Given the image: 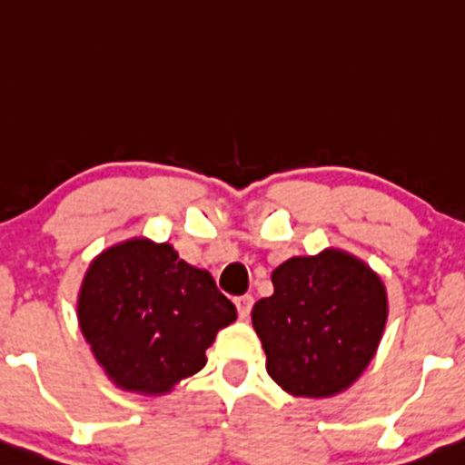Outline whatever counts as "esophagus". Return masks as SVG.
<instances>
[{"label":"esophagus","mask_w":465,"mask_h":465,"mask_svg":"<svg viewBox=\"0 0 465 465\" xmlns=\"http://www.w3.org/2000/svg\"><path fill=\"white\" fill-rule=\"evenodd\" d=\"M236 307H238L240 318H247V316L251 314V307H253V296H251V294L238 296V299H236Z\"/></svg>","instance_id":"obj_1"}]
</instances>
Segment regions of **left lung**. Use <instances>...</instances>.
Returning a JSON list of instances; mask_svg holds the SVG:
<instances>
[{
	"mask_svg": "<svg viewBox=\"0 0 465 465\" xmlns=\"http://www.w3.org/2000/svg\"><path fill=\"white\" fill-rule=\"evenodd\" d=\"M275 292L251 321L266 371L283 392L331 399L353 385L377 353L388 290L366 262L342 249L294 255L272 271Z\"/></svg>",
	"mask_w": 465,
	"mask_h": 465,
	"instance_id": "left-lung-1",
	"label": "left lung"
}]
</instances>
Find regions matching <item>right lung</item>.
<instances>
[{"label":"right lung","mask_w":465,"mask_h":465,"mask_svg":"<svg viewBox=\"0 0 465 465\" xmlns=\"http://www.w3.org/2000/svg\"><path fill=\"white\" fill-rule=\"evenodd\" d=\"M236 305L169 242L136 236L104 249L84 272L77 321L114 388L164 396L205 366Z\"/></svg>","instance_id":"add662e5"}]
</instances>
